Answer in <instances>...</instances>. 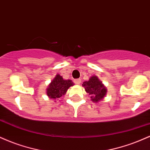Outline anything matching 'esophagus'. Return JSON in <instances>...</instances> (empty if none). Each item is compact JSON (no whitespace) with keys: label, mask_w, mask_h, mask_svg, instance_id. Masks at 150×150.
Returning a JSON list of instances; mask_svg holds the SVG:
<instances>
[{"label":"esophagus","mask_w":150,"mask_h":150,"mask_svg":"<svg viewBox=\"0 0 150 150\" xmlns=\"http://www.w3.org/2000/svg\"><path fill=\"white\" fill-rule=\"evenodd\" d=\"M74 82H75V84H77V85H80L81 83V80L80 79H76V80H74Z\"/></svg>","instance_id":"34e87169"}]
</instances>
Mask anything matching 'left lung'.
<instances>
[{"label": "left lung", "instance_id": "1", "mask_svg": "<svg viewBox=\"0 0 150 150\" xmlns=\"http://www.w3.org/2000/svg\"><path fill=\"white\" fill-rule=\"evenodd\" d=\"M82 87L90 95L92 101L95 103L102 101L107 93V89L97 75H92L89 80L83 82Z\"/></svg>", "mask_w": 150, "mask_h": 150}]
</instances>
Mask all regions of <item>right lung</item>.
Returning <instances> with one entry per match:
<instances>
[{
  "label": "right lung",
  "mask_w": 150,
  "mask_h": 150,
  "mask_svg": "<svg viewBox=\"0 0 150 150\" xmlns=\"http://www.w3.org/2000/svg\"><path fill=\"white\" fill-rule=\"evenodd\" d=\"M74 85L71 80H64L59 74H56L46 89V94L50 99L58 100L66 94L69 87Z\"/></svg>",
  "instance_id": "obj_1"
}]
</instances>
